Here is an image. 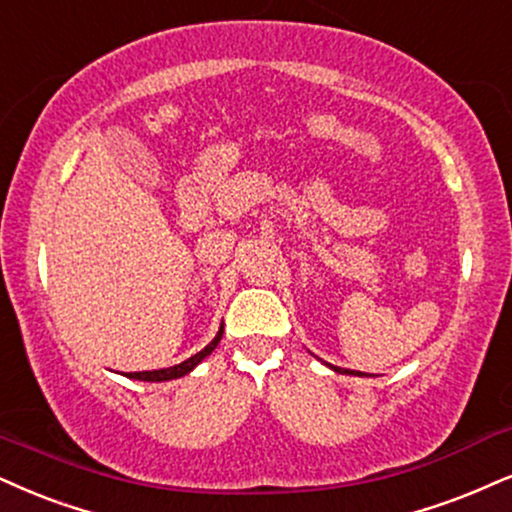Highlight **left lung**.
I'll return each instance as SVG.
<instances>
[{
	"label": "left lung",
	"instance_id": "1",
	"mask_svg": "<svg viewBox=\"0 0 512 512\" xmlns=\"http://www.w3.org/2000/svg\"><path fill=\"white\" fill-rule=\"evenodd\" d=\"M330 368L334 372H342V375H361V372H353V370H344V368H334V365H330Z\"/></svg>",
	"mask_w": 512,
	"mask_h": 512
}]
</instances>
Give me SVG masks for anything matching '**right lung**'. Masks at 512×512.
I'll use <instances>...</instances> for the list:
<instances>
[{
    "label": "right lung",
    "mask_w": 512,
    "mask_h": 512,
    "mask_svg": "<svg viewBox=\"0 0 512 512\" xmlns=\"http://www.w3.org/2000/svg\"><path fill=\"white\" fill-rule=\"evenodd\" d=\"M220 337H223V327H220L216 337H213V342L204 346L199 353H194L192 358H187V361H182L178 365H173V368H163V370H144V372H128L130 380H142V382H168V380H178V377L187 375V372H192L197 365L204 361L206 356H211V351L216 349Z\"/></svg>",
    "instance_id": "obj_1"
}]
</instances>
